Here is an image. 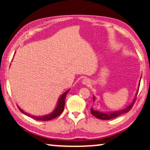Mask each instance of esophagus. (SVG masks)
Here are the masks:
<instances>
[{
  "mask_svg": "<svg viewBox=\"0 0 150 150\" xmlns=\"http://www.w3.org/2000/svg\"><path fill=\"white\" fill-rule=\"evenodd\" d=\"M83 83L84 84V85H89L90 84V81L88 79H84L83 80Z\"/></svg>",
  "mask_w": 150,
  "mask_h": 150,
  "instance_id": "1",
  "label": "esophagus"
}]
</instances>
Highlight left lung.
Returning a JSON list of instances; mask_svg holds the SVG:
<instances>
[{"label": "left lung", "instance_id": "8db88e82", "mask_svg": "<svg viewBox=\"0 0 150 150\" xmlns=\"http://www.w3.org/2000/svg\"><path fill=\"white\" fill-rule=\"evenodd\" d=\"M136 96H137V93ZM93 100H95L94 96L93 98ZM135 101H136V98H134V101L132 102V103L131 104L130 106L125 108V109H123L122 110H119V111H117V112H110V113H105V112H101L98 111V110H95L91 108V112L93 116H95L96 117H97L98 119H100V120H111V119L115 118V117H119V116L122 115H123V114L126 113V112L130 111V110H131V108H132L133 105H134Z\"/></svg>", "mask_w": 150, "mask_h": 150}]
</instances>
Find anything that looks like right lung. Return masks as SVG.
<instances>
[{
    "label": "right lung",
    "instance_id": "right-lung-1",
    "mask_svg": "<svg viewBox=\"0 0 150 150\" xmlns=\"http://www.w3.org/2000/svg\"><path fill=\"white\" fill-rule=\"evenodd\" d=\"M69 90H67V91H65V93L61 96V98H59L58 104H57V106L56 107V108H55V110H54V111L51 112L50 114L47 115L42 116V117H37V116L30 115L26 113V112L23 111V110H22L21 108H20L19 107H18V109H19L23 114L26 115H27L28 117H30L34 119V120H35L48 121V120H53V119L56 118L57 117H58L59 115H61V113H62V112L63 111V109H64V106H65V96H66L67 93H68Z\"/></svg>",
    "mask_w": 150,
    "mask_h": 150
}]
</instances>
